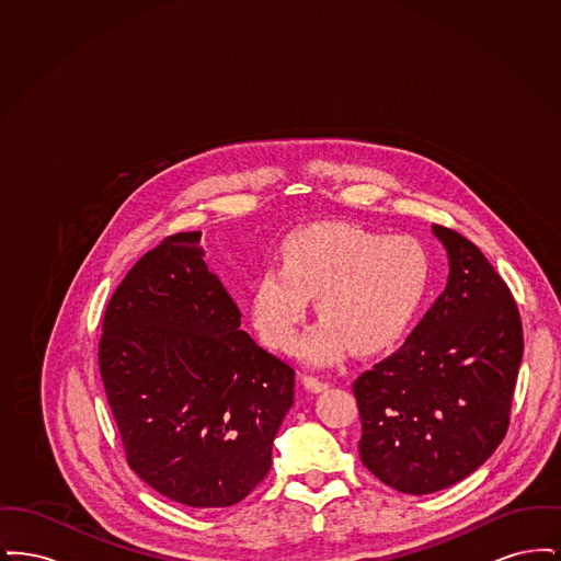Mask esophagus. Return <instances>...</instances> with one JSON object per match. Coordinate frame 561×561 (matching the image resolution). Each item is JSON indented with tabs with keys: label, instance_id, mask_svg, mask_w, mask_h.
<instances>
[{
	"label": "esophagus",
	"instance_id": "esophagus-1",
	"mask_svg": "<svg viewBox=\"0 0 561 561\" xmlns=\"http://www.w3.org/2000/svg\"><path fill=\"white\" fill-rule=\"evenodd\" d=\"M302 385H305V389H309L311 393H321V391H325V389L330 387L328 382H323L318 376H302Z\"/></svg>",
	"mask_w": 561,
	"mask_h": 561
}]
</instances>
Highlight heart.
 Masks as SVG:
<instances>
[{
    "mask_svg": "<svg viewBox=\"0 0 561 561\" xmlns=\"http://www.w3.org/2000/svg\"><path fill=\"white\" fill-rule=\"evenodd\" d=\"M284 267H267L252 293V320L271 347L288 351L316 300L318 323L298 345L311 364L345 348L373 353L393 343L427 293L428 259L412 238H385L355 225L323 222L294 233Z\"/></svg>",
    "mask_w": 561,
    "mask_h": 561,
    "instance_id": "b5f03b06",
    "label": "heart"
}]
</instances>
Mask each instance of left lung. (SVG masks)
<instances>
[{
    "label": "left lung",
    "instance_id": "obj_1",
    "mask_svg": "<svg viewBox=\"0 0 561 561\" xmlns=\"http://www.w3.org/2000/svg\"><path fill=\"white\" fill-rule=\"evenodd\" d=\"M448 284L393 355L357 376L359 456L403 494L465 480L503 442L524 355L517 305L473 241L433 225Z\"/></svg>",
    "mask_w": 561,
    "mask_h": 561
}]
</instances>
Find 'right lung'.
Segmentation results:
<instances>
[{
    "mask_svg": "<svg viewBox=\"0 0 561 561\" xmlns=\"http://www.w3.org/2000/svg\"><path fill=\"white\" fill-rule=\"evenodd\" d=\"M199 241L170 236L128 271L99 366L134 473L181 505L231 507L271 469L294 370L240 330Z\"/></svg>",
    "mask_w": 561,
    "mask_h": 561,
    "instance_id": "1",
    "label": "right lung"
}]
</instances>
